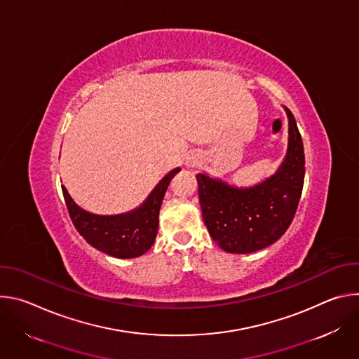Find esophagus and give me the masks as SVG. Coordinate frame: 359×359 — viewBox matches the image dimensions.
<instances>
[{"label": "esophagus", "instance_id": "34e87169", "mask_svg": "<svg viewBox=\"0 0 359 359\" xmlns=\"http://www.w3.org/2000/svg\"><path fill=\"white\" fill-rule=\"evenodd\" d=\"M197 163H198V161H197L196 158H189L187 162H186V165H187L189 168H194V166H197Z\"/></svg>", "mask_w": 359, "mask_h": 359}]
</instances>
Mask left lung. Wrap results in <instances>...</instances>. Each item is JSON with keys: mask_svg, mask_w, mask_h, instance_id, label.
I'll return each instance as SVG.
<instances>
[{"mask_svg": "<svg viewBox=\"0 0 359 359\" xmlns=\"http://www.w3.org/2000/svg\"><path fill=\"white\" fill-rule=\"evenodd\" d=\"M287 155L278 170L252 187H234L198 173V198L212 238L227 252L245 254L277 241L290 227L302 193L304 146L290 109Z\"/></svg>", "mask_w": 359, "mask_h": 359, "instance_id": "1", "label": "left lung"}]
</instances>
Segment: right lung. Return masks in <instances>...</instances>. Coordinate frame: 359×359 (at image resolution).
<instances>
[{"instance_id": "1", "label": "right lung", "mask_w": 359, "mask_h": 359, "mask_svg": "<svg viewBox=\"0 0 359 359\" xmlns=\"http://www.w3.org/2000/svg\"><path fill=\"white\" fill-rule=\"evenodd\" d=\"M179 172L180 168L169 172L137 209L116 216H99L85 212L62 186L71 220L78 233L99 251L116 259L139 257L155 243L165 193L170 180Z\"/></svg>"}]
</instances>
